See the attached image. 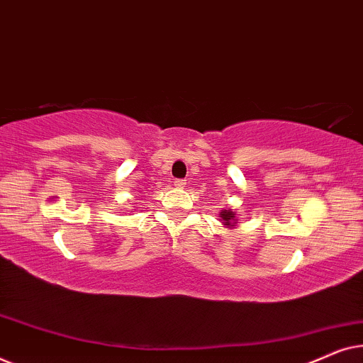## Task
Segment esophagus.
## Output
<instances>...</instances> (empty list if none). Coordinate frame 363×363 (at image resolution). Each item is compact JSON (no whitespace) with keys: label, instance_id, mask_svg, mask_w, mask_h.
<instances>
[{"label":"esophagus","instance_id":"obj_1","mask_svg":"<svg viewBox=\"0 0 363 363\" xmlns=\"http://www.w3.org/2000/svg\"><path fill=\"white\" fill-rule=\"evenodd\" d=\"M173 185H175L177 188H185L186 180H175V182H173Z\"/></svg>","mask_w":363,"mask_h":363}]
</instances>
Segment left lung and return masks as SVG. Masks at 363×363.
<instances>
[{
	"mask_svg": "<svg viewBox=\"0 0 363 363\" xmlns=\"http://www.w3.org/2000/svg\"><path fill=\"white\" fill-rule=\"evenodd\" d=\"M218 221H221V225L225 228H233L238 226V218H236V211H233L231 208H225V210L220 211V218H218Z\"/></svg>",
	"mask_w": 363,
	"mask_h": 363,
	"instance_id": "1",
	"label": "left lung"
}]
</instances>
